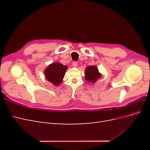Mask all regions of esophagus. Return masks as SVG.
<instances>
[{
  "mask_svg": "<svg viewBox=\"0 0 150 150\" xmlns=\"http://www.w3.org/2000/svg\"><path fill=\"white\" fill-rule=\"evenodd\" d=\"M72 66H73L74 67H76L77 66H78V62H77L76 61L72 62Z\"/></svg>",
  "mask_w": 150,
  "mask_h": 150,
  "instance_id": "1",
  "label": "esophagus"
}]
</instances>
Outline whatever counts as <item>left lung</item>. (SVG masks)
<instances>
[{"label": "left lung", "instance_id": "left-lung-1", "mask_svg": "<svg viewBox=\"0 0 150 150\" xmlns=\"http://www.w3.org/2000/svg\"><path fill=\"white\" fill-rule=\"evenodd\" d=\"M101 77L98 68L94 66H90L86 67L85 71V79L89 83L96 82V79Z\"/></svg>", "mask_w": 150, "mask_h": 150}]
</instances>
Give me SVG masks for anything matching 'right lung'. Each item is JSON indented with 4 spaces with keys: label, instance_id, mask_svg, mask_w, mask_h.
Returning a JSON list of instances; mask_svg holds the SVG:
<instances>
[{
    "label": "right lung",
    "instance_id": "1",
    "mask_svg": "<svg viewBox=\"0 0 150 150\" xmlns=\"http://www.w3.org/2000/svg\"><path fill=\"white\" fill-rule=\"evenodd\" d=\"M67 67L59 62L52 63L45 71V76L47 81L54 85H59L64 78Z\"/></svg>",
    "mask_w": 150,
    "mask_h": 150
}]
</instances>
